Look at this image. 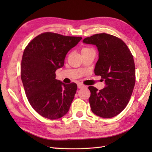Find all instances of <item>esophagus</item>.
I'll return each mask as SVG.
<instances>
[{
    "instance_id": "34e87169",
    "label": "esophagus",
    "mask_w": 152,
    "mask_h": 152,
    "mask_svg": "<svg viewBox=\"0 0 152 152\" xmlns=\"http://www.w3.org/2000/svg\"><path fill=\"white\" fill-rule=\"evenodd\" d=\"M78 88L79 89H82V88H86V86L85 85L82 84V83H78Z\"/></svg>"
}]
</instances>
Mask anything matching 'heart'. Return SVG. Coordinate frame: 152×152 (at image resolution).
Segmentation results:
<instances>
[{"label": "heart", "mask_w": 152, "mask_h": 152, "mask_svg": "<svg viewBox=\"0 0 152 152\" xmlns=\"http://www.w3.org/2000/svg\"><path fill=\"white\" fill-rule=\"evenodd\" d=\"M89 49H90V48H83V49L82 50V51H83V50H89Z\"/></svg>", "instance_id": "heart-1"}]
</instances>
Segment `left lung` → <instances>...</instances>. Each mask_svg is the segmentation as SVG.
<instances>
[{"mask_svg":"<svg viewBox=\"0 0 152 152\" xmlns=\"http://www.w3.org/2000/svg\"><path fill=\"white\" fill-rule=\"evenodd\" d=\"M83 42L97 47L95 74L105 82L101 90L88 88L91 111L101 118L114 117L127 106L133 93L136 78L133 55L121 39L104 33L87 37Z\"/></svg>","mask_w":152,"mask_h":152,"instance_id":"1","label":"left lung"}]
</instances>
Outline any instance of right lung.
Segmentation results:
<instances>
[{
	"label": "right lung",
	"instance_id": "1",
	"mask_svg": "<svg viewBox=\"0 0 152 152\" xmlns=\"http://www.w3.org/2000/svg\"><path fill=\"white\" fill-rule=\"evenodd\" d=\"M81 40L80 37L46 32L33 38L25 48L21 80L30 104L44 118L59 119L69 110L77 85L56 80V71L64 65L68 51Z\"/></svg>",
	"mask_w": 152,
	"mask_h": 152
}]
</instances>
